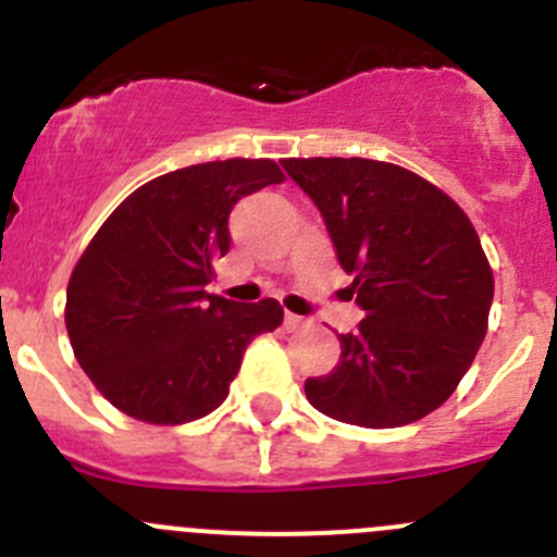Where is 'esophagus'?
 Wrapping results in <instances>:
<instances>
[{
    "instance_id": "obj_1",
    "label": "esophagus",
    "mask_w": 557,
    "mask_h": 557,
    "mask_svg": "<svg viewBox=\"0 0 557 557\" xmlns=\"http://www.w3.org/2000/svg\"><path fill=\"white\" fill-rule=\"evenodd\" d=\"M305 325H307L305 318H299V314L294 312H285V329L296 331V329H305Z\"/></svg>"
}]
</instances>
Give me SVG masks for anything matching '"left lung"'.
I'll list each match as a JSON object with an SVG mask.
<instances>
[{
	"mask_svg": "<svg viewBox=\"0 0 557 557\" xmlns=\"http://www.w3.org/2000/svg\"><path fill=\"white\" fill-rule=\"evenodd\" d=\"M318 205L367 318L339 334L334 372L305 393L318 412L398 429L440 409L487 334L493 269L469 215L420 174L372 159H283Z\"/></svg>",
	"mask_w": 557,
	"mask_h": 557,
	"instance_id": "8db88e82",
	"label": "left lung"
}]
</instances>
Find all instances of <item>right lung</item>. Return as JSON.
I'll list each match as a JSON object with an SVG mask.
<instances>
[{"label":"right lung","instance_id":"add662e5","mask_svg":"<svg viewBox=\"0 0 557 557\" xmlns=\"http://www.w3.org/2000/svg\"><path fill=\"white\" fill-rule=\"evenodd\" d=\"M283 180L272 159L185 166L139 185L94 234L64 320L77 363L112 407L180 425L226 401L247 345L283 323V307L205 288L232 245L234 205Z\"/></svg>","mask_w":557,"mask_h":557}]
</instances>
